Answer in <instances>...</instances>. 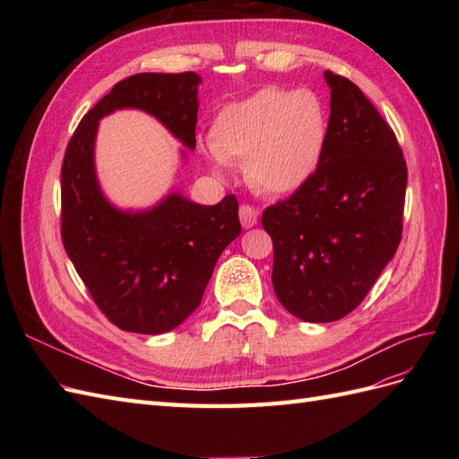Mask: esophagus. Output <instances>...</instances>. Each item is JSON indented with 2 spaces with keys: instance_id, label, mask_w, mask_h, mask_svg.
<instances>
[{
  "instance_id": "34e87169",
  "label": "esophagus",
  "mask_w": 459,
  "mask_h": 459,
  "mask_svg": "<svg viewBox=\"0 0 459 459\" xmlns=\"http://www.w3.org/2000/svg\"><path fill=\"white\" fill-rule=\"evenodd\" d=\"M239 220H241V226L243 228H253L256 221H258V211L255 206H251V204H243L241 208H239Z\"/></svg>"
}]
</instances>
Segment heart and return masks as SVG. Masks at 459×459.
Wrapping results in <instances>:
<instances>
[{"instance_id": "b5f03b06", "label": "heart", "mask_w": 459, "mask_h": 459, "mask_svg": "<svg viewBox=\"0 0 459 459\" xmlns=\"http://www.w3.org/2000/svg\"><path fill=\"white\" fill-rule=\"evenodd\" d=\"M327 115L308 90L262 88L216 115L208 143L218 164L245 162V176L266 195L307 186L322 162Z\"/></svg>"}]
</instances>
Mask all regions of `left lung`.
I'll list each match as a JSON object with an SVG mask.
<instances>
[{"instance_id": "left-lung-1", "label": "left lung", "mask_w": 459, "mask_h": 459, "mask_svg": "<svg viewBox=\"0 0 459 459\" xmlns=\"http://www.w3.org/2000/svg\"><path fill=\"white\" fill-rule=\"evenodd\" d=\"M331 115L310 182L262 212L272 283L304 322L327 324L366 299L402 239L408 166L393 128L354 82L325 71Z\"/></svg>"}]
</instances>
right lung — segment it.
<instances>
[{
	"mask_svg": "<svg viewBox=\"0 0 459 459\" xmlns=\"http://www.w3.org/2000/svg\"><path fill=\"white\" fill-rule=\"evenodd\" d=\"M195 73H142L120 80L80 120L61 166V239L88 293L122 331L159 335L195 310L221 251L239 238V203L214 206L178 193L145 212L110 206L97 186L93 142L100 120L142 108L186 147H195Z\"/></svg>",
	"mask_w": 459,
	"mask_h": 459,
	"instance_id": "obj_1",
	"label": "right lung"
}]
</instances>
